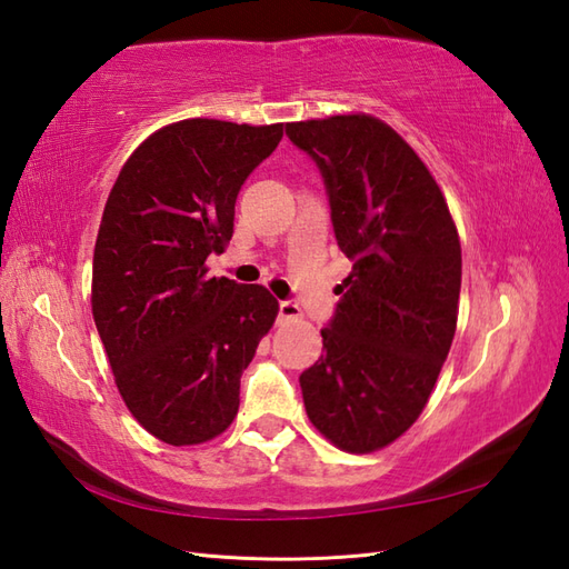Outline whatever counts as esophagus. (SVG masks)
<instances>
[{
  "mask_svg": "<svg viewBox=\"0 0 569 569\" xmlns=\"http://www.w3.org/2000/svg\"><path fill=\"white\" fill-rule=\"evenodd\" d=\"M300 316H303V310H300V306L293 303V300H283V303L278 306V318L281 320H298Z\"/></svg>",
  "mask_w": 569,
  "mask_h": 569,
  "instance_id": "esophagus-1",
  "label": "esophagus"
}]
</instances>
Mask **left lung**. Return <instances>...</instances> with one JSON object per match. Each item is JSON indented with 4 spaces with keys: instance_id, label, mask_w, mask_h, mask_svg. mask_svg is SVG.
<instances>
[{
    "instance_id": "left-lung-1",
    "label": "left lung",
    "mask_w": 569,
    "mask_h": 569,
    "mask_svg": "<svg viewBox=\"0 0 569 569\" xmlns=\"http://www.w3.org/2000/svg\"><path fill=\"white\" fill-rule=\"evenodd\" d=\"M286 134L318 163L352 259L325 355L300 373L306 413L340 450L377 452L418 420L455 340L457 227L428 166L379 117L306 119Z\"/></svg>"
}]
</instances>
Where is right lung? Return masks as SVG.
<instances>
[{"mask_svg": "<svg viewBox=\"0 0 569 569\" xmlns=\"http://www.w3.org/2000/svg\"><path fill=\"white\" fill-rule=\"evenodd\" d=\"M283 124L183 119L143 139L107 198L92 259V318L139 426L183 447L222 435L239 379L273 328L263 286L208 276L234 232L239 188Z\"/></svg>", "mask_w": 569, "mask_h": 569, "instance_id": "1", "label": "right lung"}]
</instances>
